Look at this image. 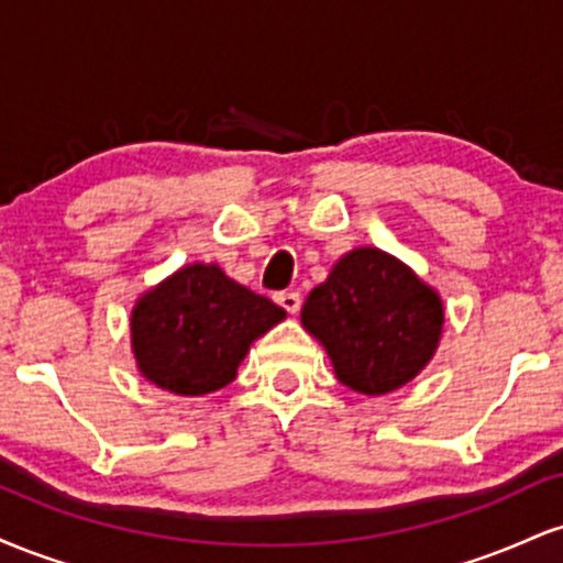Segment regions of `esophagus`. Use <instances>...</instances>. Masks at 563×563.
Returning a JSON list of instances; mask_svg holds the SVG:
<instances>
[{"instance_id": "esophagus-1", "label": "esophagus", "mask_w": 563, "mask_h": 563, "mask_svg": "<svg viewBox=\"0 0 563 563\" xmlns=\"http://www.w3.org/2000/svg\"><path fill=\"white\" fill-rule=\"evenodd\" d=\"M275 301L280 303V307L286 309L288 314H296V312H299V307H301V296L296 294V290H283V294L275 296Z\"/></svg>"}]
</instances>
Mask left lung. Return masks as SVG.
Returning a JSON list of instances; mask_svg holds the SVG:
<instances>
[{
	"label": "left lung",
	"instance_id": "left-lung-1",
	"mask_svg": "<svg viewBox=\"0 0 563 563\" xmlns=\"http://www.w3.org/2000/svg\"><path fill=\"white\" fill-rule=\"evenodd\" d=\"M301 325L325 349L341 384L380 397L431 363L444 303L405 262L363 245L341 256L307 296Z\"/></svg>",
	"mask_w": 563,
	"mask_h": 563
}]
</instances>
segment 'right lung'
Returning <instances> with one entry per match:
<instances>
[{
  "mask_svg": "<svg viewBox=\"0 0 563 563\" xmlns=\"http://www.w3.org/2000/svg\"><path fill=\"white\" fill-rule=\"evenodd\" d=\"M286 320L267 296L192 262L140 296L129 331L140 376L179 397H203L238 376L251 344Z\"/></svg>",
  "mask_w": 563,
  "mask_h": 563,
  "instance_id": "1",
  "label": "right lung"
}]
</instances>
